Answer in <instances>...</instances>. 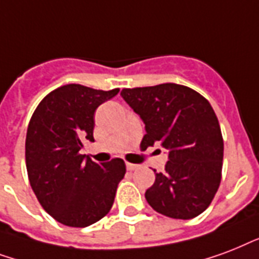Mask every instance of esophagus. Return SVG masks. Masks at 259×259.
I'll list each match as a JSON object with an SVG mask.
<instances>
[{
    "label": "esophagus",
    "mask_w": 259,
    "mask_h": 259,
    "mask_svg": "<svg viewBox=\"0 0 259 259\" xmlns=\"http://www.w3.org/2000/svg\"><path fill=\"white\" fill-rule=\"evenodd\" d=\"M125 165H127V170H130V171H132V170L139 169V167H140L139 165H135V163H130V162H127Z\"/></svg>",
    "instance_id": "34e87169"
}]
</instances>
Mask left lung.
<instances>
[{"instance_id":"8db88e82","label":"left lung","mask_w":259,"mask_h":259,"mask_svg":"<svg viewBox=\"0 0 259 259\" xmlns=\"http://www.w3.org/2000/svg\"><path fill=\"white\" fill-rule=\"evenodd\" d=\"M121 96L146 124L140 150L159 144L169 152L165 171L155 173L146 190L148 204L173 219L202 213L219 189L223 167V136L211 104L178 83L125 88Z\"/></svg>"}]
</instances>
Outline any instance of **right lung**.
<instances>
[{"label": "right lung", "mask_w": 259, "mask_h": 259, "mask_svg": "<svg viewBox=\"0 0 259 259\" xmlns=\"http://www.w3.org/2000/svg\"><path fill=\"white\" fill-rule=\"evenodd\" d=\"M120 89L69 83L50 92L32 115L25 139L28 178L44 211L69 227H88L111 211L123 159L98 165L81 148L94 142V112Z\"/></svg>", "instance_id": "obj_1"}]
</instances>
